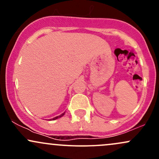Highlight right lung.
I'll use <instances>...</instances> for the list:
<instances>
[{
  "label": "right lung",
  "mask_w": 159,
  "mask_h": 159,
  "mask_svg": "<svg viewBox=\"0 0 159 159\" xmlns=\"http://www.w3.org/2000/svg\"><path fill=\"white\" fill-rule=\"evenodd\" d=\"M65 114V112H63V114H61V115H59V116H55V117H54V118H52V119H50V120H57V119H58V118H61V117H62V116H63V115Z\"/></svg>",
  "instance_id": "add662e5"
}]
</instances>
